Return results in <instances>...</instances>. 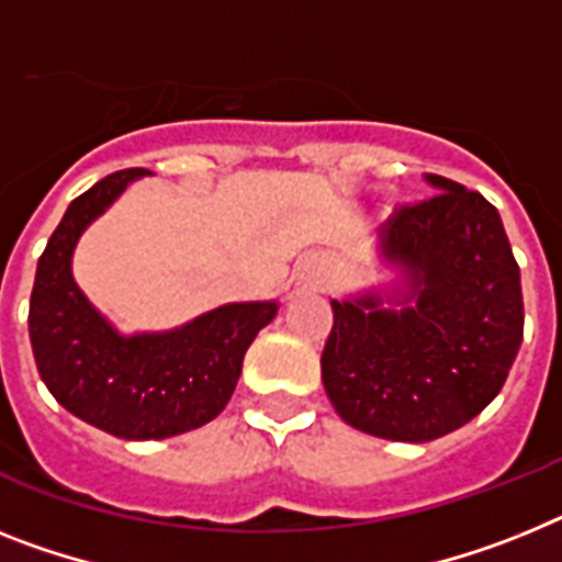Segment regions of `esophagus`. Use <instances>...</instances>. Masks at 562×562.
Returning a JSON list of instances; mask_svg holds the SVG:
<instances>
[{
    "mask_svg": "<svg viewBox=\"0 0 562 562\" xmlns=\"http://www.w3.org/2000/svg\"><path fill=\"white\" fill-rule=\"evenodd\" d=\"M325 277V266L319 259H305L296 266V285L300 289H319Z\"/></svg>",
    "mask_w": 562,
    "mask_h": 562,
    "instance_id": "1",
    "label": "esophagus"
}]
</instances>
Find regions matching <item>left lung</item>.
Instances as JSON below:
<instances>
[{
    "mask_svg": "<svg viewBox=\"0 0 562 562\" xmlns=\"http://www.w3.org/2000/svg\"><path fill=\"white\" fill-rule=\"evenodd\" d=\"M380 234L376 280L331 300L323 385L348 426L394 442L463 428L522 342L520 268L492 202L437 173Z\"/></svg>",
    "mask_w": 562,
    "mask_h": 562,
    "instance_id": "obj_1",
    "label": "left lung"
}]
</instances>
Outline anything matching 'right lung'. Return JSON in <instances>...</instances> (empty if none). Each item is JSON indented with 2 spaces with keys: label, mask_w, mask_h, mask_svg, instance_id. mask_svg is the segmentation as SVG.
I'll return each mask as SVG.
<instances>
[{
  "label": "right lung",
  "mask_w": 562,
  "mask_h": 562,
  "mask_svg": "<svg viewBox=\"0 0 562 562\" xmlns=\"http://www.w3.org/2000/svg\"><path fill=\"white\" fill-rule=\"evenodd\" d=\"M145 168L111 173L70 202L33 280L27 331L42 383L74 417L122 440H165L220 417L243 357L280 303H228L168 331H122L74 277V251Z\"/></svg>",
  "instance_id": "1"
}]
</instances>
